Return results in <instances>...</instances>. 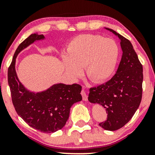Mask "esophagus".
<instances>
[{
    "mask_svg": "<svg viewBox=\"0 0 155 155\" xmlns=\"http://www.w3.org/2000/svg\"><path fill=\"white\" fill-rule=\"evenodd\" d=\"M81 95H82L83 101H87V95L86 92H85V90H81Z\"/></svg>",
    "mask_w": 155,
    "mask_h": 155,
    "instance_id": "esophagus-1",
    "label": "esophagus"
}]
</instances>
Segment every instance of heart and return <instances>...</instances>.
Returning a JSON list of instances; mask_svg holds the SVG:
<instances>
[{
    "mask_svg": "<svg viewBox=\"0 0 155 155\" xmlns=\"http://www.w3.org/2000/svg\"><path fill=\"white\" fill-rule=\"evenodd\" d=\"M119 57V47L114 39L98 35L82 34L76 36L67 47V56L63 58V66L71 77H78L85 67L92 82L101 83L113 74Z\"/></svg>",
    "mask_w": 155,
    "mask_h": 155,
    "instance_id": "b5f03b06",
    "label": "heart"
}]
</instances>
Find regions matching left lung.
Here are the masks:
<instances>
[{"instance_id": "obj_1", "label": "left lung", "mask_w": 155, "mask_h": 155, "mask_svg": "<svg viewBox=\"0 0 155 155\" xmlns=\"http://www.w3.org/2000/svg\"><path fill=\"white\" fill-rule=\"evenodd\" d=\"M120 40L122 56L117 71L106 83L90 89L88 101L106 108L107 120L99 125L106 130L122 127L139 107L142 97L143 67L129 40L109 28Z\"/></svg>"}]
</instances>
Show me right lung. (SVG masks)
<instances>
[{
  "instance_id": "1",
  "label": "right lung",
  "mask_w": 155,
  "mask_h": 155,
  "mask_svg": "<svg viewBox=\"0 0 155 155\" xmlns=\"http://www.w3.org/2000/svg\"><path fill=\"white\" fill-rule=\"evenodd\" d=\"M43 34L30 35L17 47L8 70V82L12 103L18 114L28 125L45 133H54L65 126L72 105L82 100L81 86L54 84L47 90L35 92L20 82L16 72L17 55L37 41L44 40Z\"/></svg>"
}]
</instances>
